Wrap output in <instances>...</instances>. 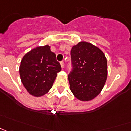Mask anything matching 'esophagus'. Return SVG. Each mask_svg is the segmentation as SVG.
<instances>
[{
    "instance_id": "1",
    "label": "esophagus",
    "mask_w": 131,
    "mask_h": 131,
    "mask_svg": "<svg viewBox=\"0 0 131 131\" xmlns=\"http://www.w3.org/2000/svg\"><path fill=\"white\" fill-rule=\"evenodd\" d=\"M60 66H61V68L63 69L64 67H65V63H64V62H63V61H62V62L60 63Z\"/></svg>"
}]
</instances>
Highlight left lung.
<instances>
[{
	"mask_svg": "<svg viewBox=\"0 0 131 131\" xmlns=\"http://www.w3.org/2000/svg\"><path fill=\"white\" fill-rule=\"evenodd\" d=\"M73 70L68 75L70 89L80 101L86 102L100 94L107 78V61L99 47L80 42L71 50Z\"/></svg>",
	"mask_w": 131,
	"mask_h": 131,
	"instance_id": "left-lung-1",
	"label": "left lung"
}]
</instances>
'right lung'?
I'll return each mask as SVG.
<instances>
[{
    "mask_svg": "<svg viewBox=\"0 0 131 131\" xmlns=\"http://www.w3.org/2000/svg\"><path fill=\"white\" fill-rule=\"evenodd\" d=\"M61 66L48 45L32 49L24 55L19 74L28 93L39 97L49 92Z\"/></svg>",
    "mask_w": 131,
    "mask_h": 131,
    "instance_id": "right-lung-1",
    "label": "right lung"
}]
</instances>
